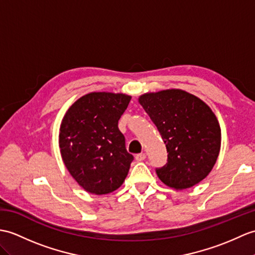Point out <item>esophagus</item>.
I'll list each match as a JSON object with an SVG mask.
<instances>
[{
    "label": "esophagus",
    "mask_w": 255,
    "mask_h": 255,
    "mask_svg": "<svg viewBox=\"0 0 255 255\" xmlns=\"http://www.w3.org/2000/svg\"><path fill=\"white\" fill-rule=\"evenodd\" d=\"M145 157H146V155L144 154V153H139V154L135 155V159H137L138 162H142V161H144Z\"/></svg>",
    "instance_id": "obj_1"
}]
</instances>
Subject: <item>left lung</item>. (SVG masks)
Here are the masks:
<instances>
[{
    "instance_id": "8db88e82",
    "label": "left lung",
    "mask_w": 255,
    "mask_h": 255,
    "mask_svg": "<svg viewBox=\"0 0 255 255\" xmlns=\"http://www.w3.org/2000/svg\"><path fill=\"white\" fill-rule=\"evenodd\" d=\"M139 103L166 145L167 163L156 168L165 185L191 188L210 174L221 150V127L208 104L180 89L145 93Z\"/></svg>"
}]
</instances>
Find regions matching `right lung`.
<instances>
[{"label": "right lung", "instance_id": "add662e5", "mask_svg": "<svg viewBox=\"0 0 255 255\" xmlns=\"http://www.w3.org/2000/svg\"><path fill=\"white\" fill-rule=\"evenodd\" d=\"M131 97L91 92L65 114L58 135L65 166L86 191L106 194L120 188L133 156L127 152L118 121Z\"/></svg>", "mask_w": 255, "mask_h": 255}]
</instances>
